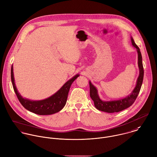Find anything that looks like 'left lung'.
<instances>
[{
    "mask_svg": "<svg viewBox=\"0 0 157 157\" xmlns=\"http://www.w3.org/2000/svg\"><path fill=\"white\" fill-rule=\"evenodd\" d=\"M131 41L132 45L136 49L138 52V65L140 70V74L136 81L135 87L130 94L124 98H120L117 100L103 101L100 98L98 94V90L96 87H95L92 84L90 81H89L90 96L94 102L95 108L99 111L108 113H118L123 111L133 104L140 93L144 78V68L142 62V56L139 47L135 43L132 36H131Z\"/></svg>",
    "mask_w": 157,
    "mask_h": 157,
    "instance_id": "obj_1",
    "label": "left lung"
}]
</instances>
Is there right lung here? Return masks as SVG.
Masks as SVG:
<instances>
[{"label": "right lung", "instance_id": "right-lung-1", "mask_svg": "<svg viewBox=\"0 0 157 157\" xmlns=\"http://www.w3.org/2000/svg\"><path fill=\"white\" fill-rule=\"evenodd\" d=\"M79 76V74L74 76L67 81L57 92L51 97L44 100L35 101L23 98L19 93L14 82L13 65L11 68V82L19 102L26 109L38 115H51L62 110L66 104L71 85Z\"/></svg>", "mask_w": 157, "mask_h": 157}]
</instances>
